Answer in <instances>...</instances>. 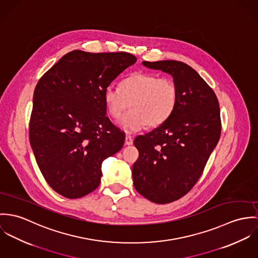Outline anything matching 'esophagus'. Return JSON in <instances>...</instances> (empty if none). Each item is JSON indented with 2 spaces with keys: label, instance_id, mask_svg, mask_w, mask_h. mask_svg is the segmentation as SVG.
<instances>
[{
  "label": "esophagus",
  "instance_id": "1",
  "mask_svg": "<svg viewBox=\"0 0 258 258\" xmlns=\"http://www.w3.org/2000/svg\"><path fill=\"white\" fill-rule=\"evenodd\" d=\"M134 143L133 138L131 136H125V140H124V144L125 145H132Z\"/></svg>",
  "mask_w": 258,
  "mask_h": 258
}]
</instances>
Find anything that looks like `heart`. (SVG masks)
Returning a JSON list of instances; mask_svg holds the SVG:
<instances>
[{"instance_id":"b5f03b06","label":"heart","mask_w":258,"mask_h":258,"mask_svg":"<svg viewBox=\"0 0 258 258\" xmlns=\"http://www.w3.org/2000/svg\"><path fill=\"white\" fill-rule=\"evenodd\" d=\"M104 103L114 118L120 117L130 106L131 111L117 124L125 133H135L145 125L157 127L171 116L177 104V88L170 79L135 72L121 81L119 90L107 87Z\"/></svg>"}]
</instances>
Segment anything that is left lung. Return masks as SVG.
I'll return each mask as SVG.
<instances>
[{
  "instance_id": "1",
  "label": "left lung",
  "mask_w": 258,
  "mask_h": 258,
  "mask_svg": "<svg viewBox=\"0 0 258 258\" xmlns=\"http://www.w3.org/2000/svg\"><path fill=\"white\" fill-rule=\"evenodd\" d=\"M143 65L172 76L177 104L164 123L136 138L140 156L133 166L134 186L147 200L167 204L199 180L220 139V107L214 91L189 65L175 60Z\"/></svg>"
}]
</instances>
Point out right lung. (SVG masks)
<instances>
[{
	"instance_id": "right-lung-1",
	"label": "right lung",
	"mask_w": 258,
	"mask_h": 258,
	"mask_svg": "<svg viewBox=\"0 0 258 258\" xmlns=\"http://www.w3.org/2000/svg\"><path fill=\"white\" fill-rule=\"evenodd\" d=\"M137 57L126 52L73 50L38 81L29 142L48 185L68 199L94 191L103 161L119 151L124 134L106 115L104 92Z\"/></svg>"
}]
</instances>
